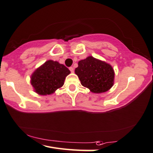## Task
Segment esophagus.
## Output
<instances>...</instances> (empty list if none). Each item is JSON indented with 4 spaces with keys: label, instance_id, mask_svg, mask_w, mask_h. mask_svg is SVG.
I'll return each mask as SVG.
<instances>
[{
    "label": "esophagus",
    "instance_id": "1",
    "mask_svg": "<svg viewBox=\"0 0 153 153\" xmlns=\"http://www.w3.org/2000/svg\"><path fill=\"white\" fill-rule=\"evenodd\" d=\"M69 70L71 71V73H74V68L73 67H70V68H69Z\"/></svg>",
    "mask_w": 153,
    "mask_h": 153
}]
</instances>
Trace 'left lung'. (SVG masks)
Masks as SVG:
<instances>
[{
    "label": "left lung",
    "mask_w": 153,
    "mask_h": 153,
    "mask_svg": "<svg viewBox=\"0 0 153 153\" xmlns=\"http://www.w3.org/2000/svg\"><path fill=\"white\" fill-rule=\"evenodd\" d=\"M75 73L81 84L94 94L105 92L114 83L115 74L112 65L92 56L79 61Z\"/></svg>",
    "instance_id": "obj_1"
}]
</instances>
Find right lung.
<instances>
[{"label":"right lung","mask_w":153,"mask_h":153,"mask_svg":"<svg viewBox=\"0 0 153 153\" xmlns=\"http://www.w3.org/2000/svg\"><path fill=\"white\" fill-rule=\"evenodd\" d=\"M71 72L57 61L48 60L30 76V84L40 96L51 95L64 84L65 77Z\"/></svg>","instance_id":"add662e5"}]
</instances>
